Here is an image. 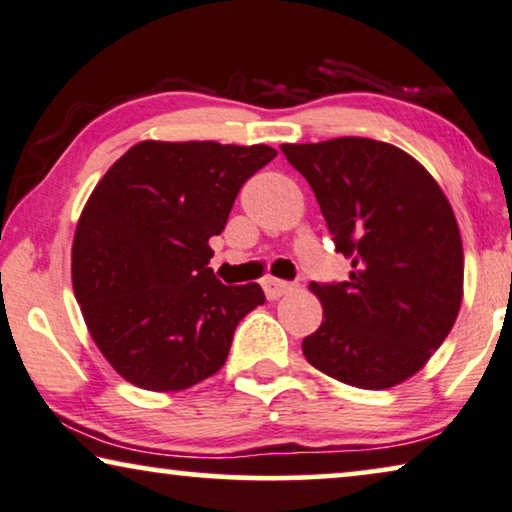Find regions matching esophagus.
Here are the masks:
<instances>
[{
	"mask_svg": "<svg viewBox=\"0 0 512 512\" xmlns=\"http://www.w3.org/2000/svg\"><path fill=\"white\" fill-rule=\"evenodd\" d=\"M262 287H264L266 299H271V301L280 299L287 292H292V283H285V280H278V278H266Z\"/></svg>",
	"mask_w": 512,
	"mask_h": 512,
	"instance_id": "1",
	"label": "esophagus"
}]
</instances>
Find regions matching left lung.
Wrapping results in <instances>:
<instances>
[{"instance_id": "1", "label": "left lung", "mask_w": 512, "mask_h": 512, "mask_svg": "<svg viewBox=\"0 0 512 512\" xmlns=\"http://www.w3.org/2000/svg\"><path fill=\"white\" fill-rule=\"evenodd\" d=\"M280 150L313 187L336 253L352 259L343 283H311L322 325L301 343L304 357L362 390L403 383L462 306L464 250L448 197L415 157L385 141L341 136Z\"/></svg>"}]
</instances>
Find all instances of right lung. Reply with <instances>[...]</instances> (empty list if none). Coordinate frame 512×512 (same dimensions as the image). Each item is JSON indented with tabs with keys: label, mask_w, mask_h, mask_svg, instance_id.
Masks as SVG:
<instances>
[{
	"label": "right lung",
	"mask_w": 512,
	"mask_h": 512,
	"mask_svg": "<svg viewBox=\"0 0 512 512\" xmlns=\"http://www.w3.org/2000/svg\"><path fill=\"white\" fill-rule=\"evenodd\" d=\"M271 146L141 141L92 190L71 246L85 325L127 383L178 392L227 362L234 329L264 304L257 283L222 285L211 236Z\"/></svg>",
	"instance_id": "right-lung-1"
}]
</instances>
